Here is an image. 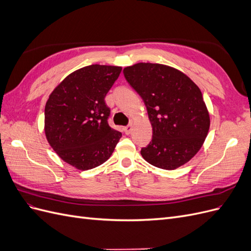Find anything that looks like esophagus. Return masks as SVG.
<instances>
[{"mask_svg":"<svg viewBox=\"0 0 251 251\" xmlns=\"http://www.w3.org/2000/svg\"><path fill=\"white\" fill-rule=\"evenodd\" d=\"M132 125H128V126H126L125 127H124V130H125V133L126 134V135H128V134H131V132H132Z\"/></svg>","mask_w":251,"mask_h":251,"instance_id":"esophagus-1","label":"esophagus"}]
</instances>
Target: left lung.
Segmentation results:
<instances>
[{"label": "left lung", "instance_id": "obj_1", "mask_svg": "<svg viewBox=\"0 0 251 251\" xmlns=\"http://www.w3.org/2000/svg\"><path fill=\"white\" fill-rule=\"evenodd\" d=\"M125 77L144 101L153 138L141 155L150 164L176 170L202 148L210 117L199 87L186 74L166 65L138 63Z\"/></svg>", "mask_w": 251, "mask_h": 251}]
</instances>
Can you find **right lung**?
<instances>
[{"mask_svg":"<svg viewBox=\"0 0 251 251\" xmlns=\"http://www.w3.org/2000/svg\"><path fill=\"white\" fill-rule=\"evenodd\" d=\"M121 67L91 65L65 77L45 105V135L65 162L80 171L94 169L113 154L121 133L108 124L104 97Z\"/></svg>","mask_w":251,"mask_h":251,"instance_id":"right-lung-1","label":"right lung"}]
</instances>
